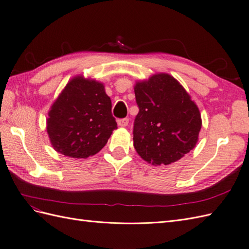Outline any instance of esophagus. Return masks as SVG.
I'll list each match as a JSON object with an SVG mask.
<instances>
[{
  "mask_svg": "<svg viewBox=\"0 0 249 249\" xmlns=\"http://www.w3.org/2000/svg\"><path fill=\"white\" fill-rule=\"evenodd\" d=\"M117 124L119 126H126L129 124V118H122L117 120Z\"/></svg>",
  "mask_w": 249,
  "mask_h": 249,
  "instance_id": "1",
  "label": "esophagus"
}]
</instances>
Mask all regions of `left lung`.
<instances>
[{
	"instance_id": "1",
	"label": "left lung",
	"mask_w": 249,
	"mask_h": 249,
	"mask_svg": "<svg viewBox=\"0 0 249 249\" xmlns=\"http://www.w3.org/2000/svg\"><path fill=\"white\" fill-rule=\"evenodd\" d=\"M139 112L134 147L152 165L177 162L196 145L201 129L199 110L185 88L168 73H157L134 87Z\"/></svg>"
}]
</instances>
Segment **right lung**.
I'll return each mask as SVG.
<instances>
[{"label": "right lung", "mask_w": 249, "mask_h": 249, "mask_svg": "<svg viewBox=\"0 0 249 249\" xmlns=\"http://www.w3.org/2000/svg\"><path fill=\"white\" fill-rule=\"evenodd\" d=\"M103 83L77 76L52 105L47 132L56 152L71 158L97 154L117 129Z\"/></svg>", "instance_id": "1"}]
</instances>
